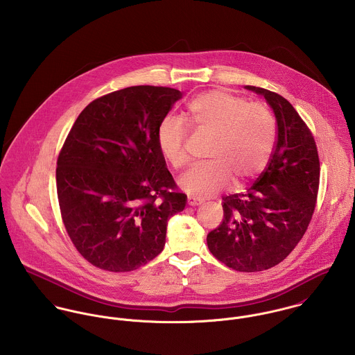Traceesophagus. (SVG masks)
<instances>
[{"label":"esophagus","instance_id":"obj_1","mask_svg":"<svg viewBox=\"0 0 355 355\" xmlns=\"http://www.w3.org/2000/svg\"><path fill=\"white\" fill-rule=\"evenodd\" d=\"M187 203L190 205V206H198V205H201V201L200 200H197V198H194V197H189L187 198Z\"/></svg>","mask_w":355,"mask_h":355}]
</instances>
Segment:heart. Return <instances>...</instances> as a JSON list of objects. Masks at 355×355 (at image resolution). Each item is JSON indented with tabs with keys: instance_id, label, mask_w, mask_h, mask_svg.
I'll return each mask as SVG.
<instances>
[{
	"instance_id": "1",
	"label": "heart",
	"mask_w": 355,
	"mask_h": 355,
	"mask_svg": "<svg viewBox=\"0 0 355 355\" xmlns=\"http://www.w3.org/2000/svg\"><path fill=\"white\" fill-rule=\"evenodd\" d=\"M187 112L196 128L214 137L207 152L210 161L194 166L179 180L189 196L213 197L232 180L235 187H243L266 168L277 138V121L269 106L211 90L197 96ZM189 134L187 123L179 116L166 114L158 123V149L176 169L190 161Z\"/></svg>"
}]
</instances>
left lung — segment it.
<instances>
[{
    "label": "left lung",
    "mask_w": 355,
    "mask_h": 355,
    "mask_svg": "<svg viewBox=\"0 0 355 355\" xmlns=\"http://www.w3.org/2000/svg\"><path fill=\"white\" fill-rule=\"evenodd\" d=\"M246 89L273 109L276 145L253 186L223 198L224 218L206 241L228 268L261 272L282 262L302 239L317 201L320 159L311 131L290 102L266 89Z\"/></svg>",
    "instance_id": "1"
}]
</instances>
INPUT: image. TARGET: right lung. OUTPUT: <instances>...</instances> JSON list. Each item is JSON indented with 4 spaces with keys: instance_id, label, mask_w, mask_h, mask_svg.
Segmentation results:
<instances>
[{
    "instance_id": "add662e5",
    "label": "right lung",
    "mask_w": 355,
    "mask_h": 355,
    "mask_svg": "<svg viewBox=\"0 0 355 355\" xmlns=\"http://www.w3.org/2000/svg\"><path fill=\"white\" fill-rule=\"evenodd\" d=\"M182 97L132 86L90 102L73 123L57 158V197L68 236L92 265L130 272L162 252L187 196L176 191L157 127Z\"/></svg>"
}]
</instances>
